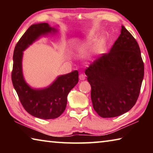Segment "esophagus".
I'll list each match as a JSON object with an SVG mask.
<instances>
[{"mask_svg": "<svg viewBox=\"0 0 153 153\" xmlns=\"http://www.w3.org/2000/svg\"><path fill=\"white\" fill-rule=\"evenodd\" d=\"M79 79L81 80V81H83V80H85L86 79V76L84 74H80L79 76Z\"/></svg>", "mask_w": 153, "mask_h": 153, "instance_id": "34e87169", "label": "esophagus"}]
</instances>
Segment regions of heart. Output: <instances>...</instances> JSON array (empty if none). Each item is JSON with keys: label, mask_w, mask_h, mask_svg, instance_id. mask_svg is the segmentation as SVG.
<instances>
[{"label": "heart", "mask_w": 153, "mask_h": 153, "mask_svg": "<svg viewBox=\"0 0 153 153\" xmlns=\"http://www.w3.org/2000/svg\"><path fill=\"white\" fill-rule=\"evenodd\" d=\"M89 38L90 39L91 38L89 37ZM105 44V42L104 40L100 39L99 40H98L97 43H96L95 45H94V47H93V50H94V52L100 51L102 48L103 46H104Z\"/></svg>", "instance_id": "1"}]
</instances>
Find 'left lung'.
I'll list each match as a JSON object with an SVG mask.
<instances>
[{"mask_svg":"<svg viewBox=\"0 0 153 153\" xmlns=\"http://www.w3.org/2000/svg\"><path fill=\"white\" fill-rule=\"evenodd\" d=\"M85 74L91 86L93 108L100 117H117L134 107L143 80L144 63L138 42L123 25L109 53L90 64Z\"/></svg>","mask_w":153,"mask_h":153,"instance_id":"obj_1","label":"left lung"}]
</instances>
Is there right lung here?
I'll list each match as a JSON object with an SVG mask.
<instances>
[{"instance_id":"right-lung-1","label":"right lung","mask_w":153,"mask_h":153,"mask_svg":"<svg viewBox=\"0 0 153 153\" xmlns=\"http://www.w3.org/2000/svg\"><path fill=\"white\" fill-rule=\"evenodd\" d=\"M58 29L47 23L33 24L28 28L15 46L11 79L23 107L30 115L42 120L59 117L66 108L67 95L78 82V71L61 75L48 86L33 88L25 82L23 74L24 52L42 36L55 34Z\"/></svg>"}]
</instances>
